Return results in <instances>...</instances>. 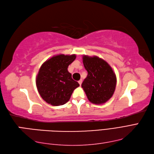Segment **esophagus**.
I'll list each match as a JSON object with an SVG mask.
<instances>
[{
	"label": "esophagus",
	"instance_id": "1",
	"mask_svg": "<svg viewBox=\"0 0 154 154\" xmlns=\"http://www.w3.org/2000/svg\"><path fill=\"white\" fill-rule=\"evenodd\" d=\"M78 83H79V84L81 85H82V80H80L79 81H78Z\"/></svg>",
	"mask_w": 154,
	"mask_h": 154
}]
</instances>
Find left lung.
Listing matches in <instances>:
<instances>
[{
    "instance_id": "8db88e82",
    "label": "left lung",
    "mask_w": 154,
    "mask_h": 154,
    "mask_svg": "<svg viewBox=\"0 0 154 154\" xmlns=\"http://www.w3.org/2000/svg\"><path fill=\"white\" fill-rule=\"evenodd\" d=\"M82 58L88 76L82 84V88L91 103L96 104L105 103L115 91V73L108 63L99 57L83 55Z\"/></svg>"
}]
</instances>
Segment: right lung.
<instances>
[{"mask_svg": "<svg viewBox=\"0 0 154 154\" xmlns=\"http://www.w3.org/2000/svg\"><path fill=\"white\" fill-rule=\"evenodd\" d=\"M76 57L75 54L54 55L41 66L36 84L41 97L48 104L52 106L65 104L74 90L80 86L67 69Z\"/></svg>", "mask_w": 154, "mask_h": 154, "instance_id": "1", "label": "right lung"}]
</instances>
